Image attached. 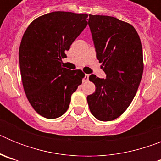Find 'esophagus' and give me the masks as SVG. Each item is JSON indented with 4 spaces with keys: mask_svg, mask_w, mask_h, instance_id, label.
I'll list each match as a JSON object with an SVG mask.
<instances>
[{
    "mask_svg": "<svg viewBox=\"0 0 161 161\" xmlns=\"http://www.w3.org/2000/svg\"><path fill=\"white\" fill-rule=\"evenodd\" d=\"M89 74H85V77H84V79H83V81H84V82L88 81V80H89Z\"/></svg>",
    "mask_w": 161,
    "mask_h": 161,
    "instance_id": "esophagus-1",
    "label": "esophagus"
}]
</instances>
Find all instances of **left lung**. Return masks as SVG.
Segmentation results:
<instances>
[{
  "mask_svg": "<svg viewBox=\"0 0 161 161\" xmlns=\"http://www.w3.org/2000/svg\"><path fill=\"white\" fill-rule=\"evenodd\" d=\"M97 58L106 74H92L95 92L87 97L92 114L103 122L123 114L136 94L143 72V49L139 35L130 24L118 18L89 14V22Z\"/></svg>",
  "mask_w": 161,
  "mask_h": 161,
  "instance_id": "8db88e82",
  "label": "left lung"
}]
</instances>
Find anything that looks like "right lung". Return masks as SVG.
Here are the masks:
<instances>
[{
	"label": "right lung",
	"instance_id": "1",
	"mask_svg": "<svg viewBox=\"0 0 161 161\" xmlns=\"http://www.w3.org/2000/svg\"><path fill=\"white\" fill-rule=\"evenodd\" d=\"M87 14L56 11L34 20L19 47L22 85L35 111L47 119L68 110L71 96L81 85L85 73L62 66L74 40L87 25Z\"/></svg>",
	"mask_w": 161,
	"mask_h": 161
}]
</instances>
